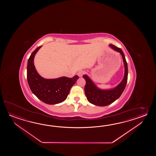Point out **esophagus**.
Instances as JSON below:
<instances>
[{
	"label": "esophagus",
	"mask_w": 156,
	"mask_h": 156,
	"mask_svg": "<svg viewBox=\"0 0 156 156\" xmlns=\"http://www.w3.org/2000/svg\"><path fill=\"white\" fill-rule=\"evenodd\" d=\"M83 73H84V71H80L79 72L77 73V75L79 77H82L83 75Z\"/></svg>",
	"instance_id": "1"
}]
</instances>
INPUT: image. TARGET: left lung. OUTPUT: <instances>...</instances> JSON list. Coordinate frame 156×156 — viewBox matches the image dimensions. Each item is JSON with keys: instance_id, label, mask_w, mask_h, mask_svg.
<instances>
[{"instance_id": "left-lung-1", "label": "left lung", "mask_w": 156, "mask_h": 156, "mask_svg": "<svg viewBox=\"0 0 156 156\" xmlns=\"http://www.w3.org/2000/svg\"><path fill=\"white\" fill-rule=\"evenodd\" d=\"M110 46L113 50L119 52L123 57L125 68L124 76L122 82L115 87L112 89L102 90L98 88L93 81L90 79L89 77L86 75H83V79L86 81L85 93L87 99L90 103L97 106H107L115 101L123 93L127 83L128 65L123 51L121 48L115 46L113 44H110Z\"/></svg>"}]
</instances>
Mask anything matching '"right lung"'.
Segmentation results:
<instances>
[{
  "label": "right lung",
  "instance_id": "add662e5",
  "mask_svg": "<svg viewBox=\"0 0 156 156\" xmlns=\"http://www.w3.org/2000/svg\"><path fill=\"white\" fill-rule=\"evenodd\" d=\"M42 46L37 47L30 55L27 63V81L32 92L43 103L56 104L66 99L70 89L79 79L77 75L72 78L61 77L46 79L37 72L34 65V58Z\"/></svg>",
  "mask_w": 156,
  "mask_h": 156
}]
</instances>
